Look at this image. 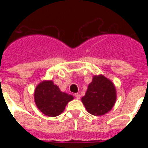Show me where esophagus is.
Segmentation results:
<instances>
[{"label":"esophagus","mask_w":148,"mask_h":148,"mask_svg":"<svg viewBox=\"0 0 148 148\" xmlns=\"http://www.w3.org/2000/svg\"><path fill=\"white\" fill-rule=\"evenodd\" d=\"M74 95H75V97L77 99H80L81 95H80V94H79V93H75Z\"/></svg>","instance_id":"34e87169"}]
</instances>
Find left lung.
<instances>
[{"label":"left lung","instance_id":"8db88e82","mask_svg":"<svg viewBox=\"0 0 148 148\" xmlns=\"http://www.w3.org/2000/svg\"><path fill=\"white\" fill-rule=\"evenodd\" d=\"M116 100L114 84L104 75H94L82 101L86 110L94 116H102L110 110Z\"/></svg>","mask_w":148,"mask_h":148}]
</instances>
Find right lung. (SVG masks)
Here are the masks:
<instances>
[{
  "label": "right lung",
  "instance_id": "obj_1",
  "mask_svg": "<svg viewBox=\"0 0 148 148\" xmlns=\"http://www.w3.org/2000/svg\"><path fill=\"white\" fill-rule=\"evenodd\" d=\"M34 99L41 113L55 117L63 113L67 103L73 99V96L61 92L53 81H43L35 88Z\"/></svg>",
  "mask_w": 148,
  "mask_h": 148
}]
</instances>
